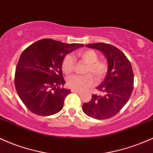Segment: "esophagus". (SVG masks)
I'll list each match as a JSON object with an SVG mask.
<instances>
[{"label": "esophagus", "mask_w": 153, "mask_h": 153, "mask_svg": "<svg viewBox=\"0 0 153 153\" xmlns=\"http://www.w3.org/2000/svg\"><path fill=\"white\" fill-rule=\"evenodd\" d=\"M71 92H74V93L79 94V95H80V94L82 93V92H80V91H78V90H73V89H72V90H71Z\"/></svg>", "instance_id": "34e87169"}]
</instances>
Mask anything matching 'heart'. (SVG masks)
Returning <instances> with one entry per match:
<instances>
[{
    "label": "heart",
    "instance_id": "1",
    "mask_svg": "<svg viewBox=\"0 0 153 153\" xmlns=\"http://www.w3.org/2000/svg\"><path fill=\"white\" fill-rule=\"evenodd\" d=\"M76 56L87 63L85 75H73L68 77L66 84L69 88L82 91L94 85L95 78L97 82L102 81L106 76L108 66L105 61L98 60V55L92 50H81L76 53ZM75 59L68 55L63 58L61 68L65 74H70L75 68Z\"/></svg>",
    "mask_w": 153,
    "mask_h": 153
}]
</instances>
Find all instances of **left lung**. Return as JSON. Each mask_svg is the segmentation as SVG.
Listing matches in <instances>:
<instances>
[{
	"instance_id": "left-lung-1",
	"label": "left lung",
	"mask_w": 153,
	"mask_h": 153,
	"mask_svg": "<svg viewBox=\"0 0 153 153\" xmlns=\"http://www.w3.org/2000/svg\"><path fill=\"white\" fill-rule=\"evenodd\" d=\"M99 50L105 56L108 71L105 79L97 87L103 95H92L90 102L82 105V110L90 117L108 119L121 111L130 98L134 89V73L130 61L121 51L112 45L98 42L87 45Z\"/></svg>"
}]
</instances>
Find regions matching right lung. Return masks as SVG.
<instances>
[{
  "instance_id": "obj_1",
  "label": "right lung",
  "mask_w": 153,
  "mask_h": 153,
  "mask_svg": "<svg viewBox=\"0 0 153 153\" xmlns=\"http://www.w3.org/2000/svg\"><path fill=\"white\" fill-rule=\"evenodd\" d=\"M82 44H66L53 39L34 42L22 52L15 71L19 97L31 112L51 116L63 108L69 90L61 88L66 82L62 65L65 56Z\"/></svg>"
}]
</instances>
